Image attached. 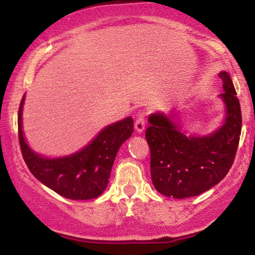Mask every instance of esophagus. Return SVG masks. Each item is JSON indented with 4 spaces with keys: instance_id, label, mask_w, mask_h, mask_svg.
<instances>
[{
    "instance_id": "34e87169",
    "label": "esophagus",
    "mask_w": 255,
    "mask_h": 255,
    "mask_svg": "<svg viewBox=\"0 0 255 255\" xmlns=\"http://www.w3.org/2000/svg\"><path fill=\"white\" fill-rule=\"evenodd\" d=\"M134 128L137 130V132L144 131V128H145V116L142 114H140L137 118H135Z\"/></svg>"
}]
</instances>
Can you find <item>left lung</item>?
<instances>
[{
  "instance_id": "1",
  "label": "left lung",
  "mask_w": 255,
  "mask_h": 255,
  "mask_svg": "<svg viewBox=\"0 0 255 255\" xmlns=\"http://www.w3.org/2000/svg\"><path fill=\"white\" fill-rule=\"evenodd\" d=\"M226 106L225 123L205 137H187L170 120L151 115L145 137L151 152V176L155 189L167 197L197 196L224 179L235 161L242 133V110L232 80L219 73Z\"/></svg>"
}]
</instances>
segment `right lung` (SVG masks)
Instances as JSON below:
<instances>
[{
  "label": "right lung",
  "mask_w": 255,
  "mask_h": 255,
  "mask_svg": "<svg viewBox=\"0 0 255 255\" xmlns=\"http://www.w3.org/2000/svg\"><path fill=\"white\" fill-rule=\"evenodd\" d=\"M18 109V139L27 168L41 183L69 200L99 197L108 186L111 167L121 145L133 133L131 117L111 124L81 151L71 156L45 159L30 149L22 131V108Z\"/></svg>",
  "instance_id": "add662e5"
}]
</instances>
